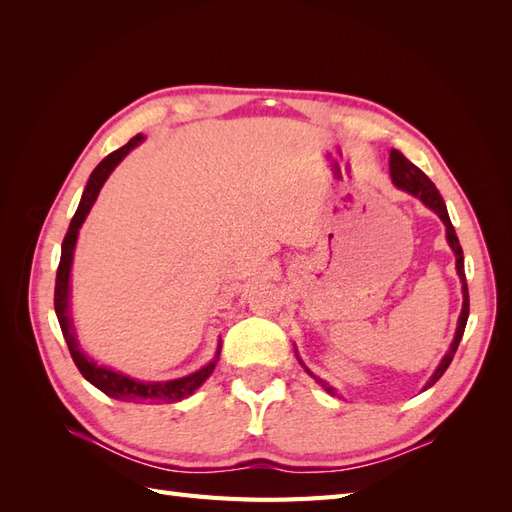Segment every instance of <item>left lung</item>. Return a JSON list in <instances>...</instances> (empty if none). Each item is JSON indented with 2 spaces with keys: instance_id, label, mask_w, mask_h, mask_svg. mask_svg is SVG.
Returning <instances> with one entry per match:
<instances>
[{
  "instance_id": "8db88e82",
  "label": "left lung",
  "mask_w": 512,
  "mask_h": 512,
  "mask_svg": "<svg viewBox=\"0 0 512 512\" xmlns=\"http://www.w3.org/2000/svg\"><path fill=\"white\" fill-rule=\"evenodd\" d=\"M389 168H391V179H393L395 188H399V190H404V192L416 196L427 209H431L433 213H436L438 218L442 220V224L446 226V241H448V245H451V250H453V254H455V269H457V275H459V280H461L463 303H461V314H459V320H457V331H455V337H453V342H451V348L446 350V354L442 356L440 365L436 367V371H433L431 378H429L427 384L423 386V391H427L429 386H433V384H436V382L442 378V374L448 369V365H451L453 356H455V352H457V346H459L461 337H463V331H466V322H468V314H470V297H468L466 271H463V250H461L459 239H457V235H455V228H453V224H451V218H448V211H446L444 200H442L440 192L436 190V185L431 183V179L423 173V170L416 168V166L404 156V153L397 151V149H391ZM294 352H297V350H294ZM297 359H299V354H297ZM299 363L303 365V369L307 371V374L312 376V378L322 386L324 391H327L329 395H337L333 386H329L324 380L316 378V376L312 374V371L307 369V365H305L301 359H299Z\"/></svg>"
}]
</instances>
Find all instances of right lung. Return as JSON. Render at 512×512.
I'll use <instances>...</instances> for the list:
<instances>
[{"instance_id":"add662e5","label":"right lung","mask_w":512,"mask_h":512,"mask_svg":"<svg viewBox=\"0 0 512 512\" xmlns=\"http://www.w3.org/2000/svg\"><path fill=\"white\" fill-rule=\"evenodd\" d=\"M145 141L143 134H136L128 145H123L121 149L108 153V156L94 168V173L89 175V181L83 190L79 209H76L74 218L68 226V232L64 237V243H61V258H59V267H57V280H55V314L59 320L61 333H64V339L68 344V350L72 354L74 365L79 367V371L83 374V378L87 382H91L100 389L104 395L119 399V401H134V404H175V401L188 399L190 395L196 393V389L205 384V380L213 374L215 365L220 361V350H222V342L218 344V350H215L213 359L205 365L196 369L194 374H188L183 378H175V380H136L130 378L121 371H115L106 365H100L98 361L87 356L76 339V331L72 324V316H70V275H72V260H74V247H76V239H79V230L83 226V222L87 220V215L94 207L96 198L102 190V185L106 183V179L111 177L113 170L117 168V164L128 156V153L138 147Z\"/></svg>"}]
</instances>
